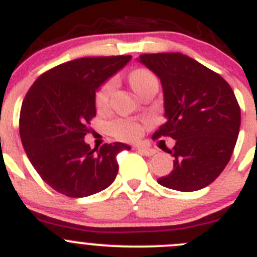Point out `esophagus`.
<instances>
[{
	"label": "esophagus",
	"mask_w": 257,
	"mask_h": 257,
	"mask_svg": "<svg viewBox=\"0 0 257 257\" xmlns=\"http://www.w3.org/2000/svg\"><path fill=\"white\" fill-rule=\"evenodd\" d=\"M136 150H137L141 155H145V156H152V155L156 154V151H155L154 149H149V147H145V146H137Z\"/></svg>",
	"instance_id": "1"
}]
</instances>
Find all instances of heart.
<instances>
[{"mask_svg":"<svg viewBox=\"0 0 257 257\" xmlns=\"http://www.w3.org/2000/svg\"><path fill=\"white\" fill-rule=\"evenodd\" d=\"M154 74L151 71L146 70V69H136L129 75V80H131L132 87L134 91H140L142 87H145L147 83L155 80ZM114 80H107L103 83L100 87V89L96 93V106L98 108H105L108 105V100H110V94H111L112 89H114ZM111 132L115 137L120 138L124 141H134L137 140L142 133V126L141 124L132 121V120L120 119L114 121L111 124Z\"/></svg>","mask_w":257,"mask_h":257,"instance_id":"obj_1","label":"heart"}]
</instances>
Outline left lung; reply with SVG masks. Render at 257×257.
I'll return each instance as SVG.
<instances>
[{"label": "left lung", "mask_w": 257, "mask_h": 257, "mask_svg": "<svg viewBox=\"0 0 257 257\" xmlns=\"http://www.w3.org/2000/svg\"><path fill=\"white\" fill-rule=\"evenodd\" d=\"M138 61L163 85L166 121L154 138L172 137L174 168L157 182L192 192L209 186L223 172L237 142L241 108L230 85L196 60L179 52L141 55Z\"/></svg>", "instance_id": "left-lung-1"}]
</instances>
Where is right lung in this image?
Returning <instances> with one entry per match:
<instances>
[{
  "mask_svg": "<svg viewBox=\"0 0 257 257\" xmlns=\"http://www.w3.org/2000/svg\"><path fill=\"white\" fill-rule=\"evenodd\" d=\"M132 56L82 57L42 74L22 105L20 138L29 161L46 183L69 197L103 191L116 178V155L131 150L110 143L91 150L84 142L96 116V92Z\"/></svg>",
  "mask_w": 257,
  "mask_h": 257,
  "instance_id": "add662e5",
  "label": "right lung"
}]
</instances>
